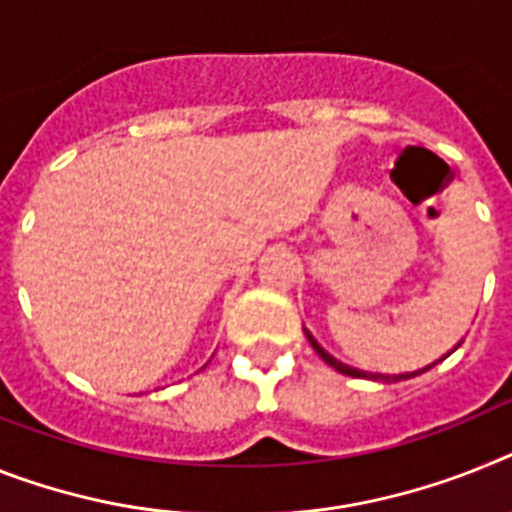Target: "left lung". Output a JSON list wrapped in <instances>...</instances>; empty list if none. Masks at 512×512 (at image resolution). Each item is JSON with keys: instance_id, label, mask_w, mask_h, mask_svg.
I'll list each match as a JSON object with an SVG mask.
<instances>
[{"instance_id": "8db88e82", "label": "left lung", "mask_w": 512, "mask_h": 512, "mask_svg": "<svg viewBox=\"0 0 512 512\" xmlns=\"http://www.w3.org/2000/svg\"><path fill=\"white\" fill-rule=\"evenodd\" d=\"M309 341H312V349L317 351V354L322 356V362H328L330 367H336L338 372H341V375H349V377H372V380H409V377H416V375H422V372H427V369H432L435 367V364H429V367H424V369H419V372H411V375H393V377H385V375H369V372H359V369H351V367H346V364H341V362H336V359H333V356L330 354H325V351L320 349V346H317V341L312 336H309ZM458 346H461V343H458ZM458 346H455V349H458ZM453 349V351H455Z\"/></svg>"}]
</instances>
